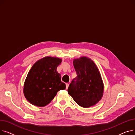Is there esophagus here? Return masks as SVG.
<instances>
[{
	"instance_id": "obj_1",
	"label": "esophagus",
	"mask_w": 135,
	"mask_h": 135,
	"mask_svg": "<svg viewBox=\"0 0 135 135\" xmlns=\"http://www.w3.org/2000/svg\"><path fill=\"white\" fill-rule=\"evenodd\" d=\"M66 89H67L68 88V86H69V84L68 83H66Z\"/></svg>"
}]
</instances>
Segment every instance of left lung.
<instances>
[{"label": "left lung", "instance_id": "1", "mask_svg": "<svg viewBox=\"0 0 135 135\" xmlns=\"http://www.w3.org/2000/svg\"><path fill=\"white\" fill-rule=\"evenodd\" d=\"M73 66L76 76L70 83L68 93L81 107H90L100 101L103 95L101 74L95 63L85 57L75 59Z\"/></svg>", "mask_w": 135, "mask_h": 135}]
</instances>
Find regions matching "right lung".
I'll use <instances>...</instances> for the list:
<instances>
[{
  "label": "right lung",
  "mask_w": 135,
  "mask_h": 135,
  "mask_svg": "<svg viewBox=\"0 0 135 135\" xmlns=\"http://www.w3.org/2000/svg\"><path fill=\"white\" fill-rule=\"evenodd\" d=\"M62 60L45 57L35 62L28 72L24 85L23 93L31 104L44 107L50 102L57 92L66 89L61 81L57 67Z\"/></svg>",
  "instance_id": "obj_1"
}]
</instances>
